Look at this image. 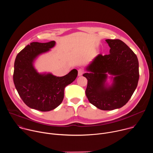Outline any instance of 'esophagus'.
<instances>
[{"label":"esophagus","mask_w":153,"mask_h":153,"mask_svg":"<svg viewBox=\"0 0 153 153\" xmlns=\"http://www.w3.org/2000/svg\"><path fill=\"white\" fill-rule=\"evenodd\" d=\"M84 73V70L83 69H79L78 70V76H80Z\"/></svg>","instance_id":"1"}]
</instances>
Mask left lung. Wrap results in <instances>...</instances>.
I'll list each match as a JSON object with an SVG mask.
<instances>
[{
	"instance_id": "obj_1",
	"label": "left lung",
	"mask_w": 153,
	"mask_h": 153,
	"mask_svg": "<svg viewBox=\"0 0 153 153\" xmlns=\"http://www.w3.org/2000/svg\"><path fill=\"white\" fill-rule=\"evenodd\" d=\"M110 54H100L83 74L88 80L85 91L89 102L102 110H113L124 106L131 97L139 79V61L136 54L119 39H106ZM108 72L115 76L114 83L106 88Z\"/></svg>"
}]
</instances>
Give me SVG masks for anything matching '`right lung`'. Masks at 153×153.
Listing matches in <instances>:
<instances>
[{"label": "right lung", "mask_w": 153, "mask_h": 153, "mask_svg": "<svg viewBox=\"0 0 153 153\" xmlns=\"http://www.w3.org/2000/svg\"><path fill=\"white\" fill-rule=\"evenodd\" d=\"M54 45V41L32 42L17 54L14 62L13 81L19 95L28 107L40 111L53 110L60 105L65 86L77 76L75 69L63 77L36 72L33 66L34 59Z\"/></svg>", "instance_id": "obj_1"}]
</instances>
